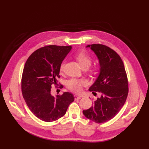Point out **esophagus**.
Returning <instances> with one entry per match:
<instances>
[{"instance_id":"esophagus-1","label":"esophagus","mask_w":149,"mask_h":149,"mask_svg":"<svg viewBox=\"0 0 149 149\" xmlns=\"http://www.w3.org/2000/svg\"><path fill=\"white\" fill-rule=\"evenodd\" d=\"M74 98H75V100H78L81 99V97L79 96V95H74Z\"/></svg>"}]
</instances>
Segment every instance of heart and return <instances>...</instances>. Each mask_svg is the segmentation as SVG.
<instances>
[{"instance_id": "1", "label": "heart", "mask_w": 149, "mask_h": 149, "mask_svg": "<svg viewBox=\"0 0 149 149\" xmlns=\"http://www.w3.org/2000/svg\"><path fill=\"white\" fill-rule=\"evenodd\" d=\"M75 58L79 61V64L83 69L88 68L92 63V57L91 55L86 51L81 50L78 51L75 54ZM65 62L63 61L60 66V69L61 71L63 70L65 68ZM97 66H92L89 68L91 72H95L97 70ZM88 84L87 81L84 79H79L76 78H72L67 81L68 88L74 92L80 93L82 91V88L84 86Z\"/></svg>"}]
</instances>
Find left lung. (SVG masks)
<instances>
[{
    "instance_id": "obj_1",
    "label": "left lung",
    "mask_w": 149,
    "mask_h": 149,
    "mask_svg": "<svg viewBox=\"0 0 149 149\" xmlns=\"http://www.w3.org/2000/svg\"><path fill=\"white\" fill-rule=\"evenodd\" d=\"M87 47L97 55L100 65V75L89 90L94 95L100 93L101 97L83 113L95 123H105L115 116L126 102L129 92L127 74L122 59L114 50L102 44Z\"/></svg>"
}]
</instances>
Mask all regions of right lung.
Here are the masks:
<instances>
[{
  "label": "right lung",
  "mask_w": 149,
  "mask_h": 149,
  "mask_svg": "<svg viewBox=\"0 0 149 149\" xmlns=\"http://www.w3.org/2000/svg\"><path fill=\"white\" fill-rule=\"evenodd\" d=\"M71 46L49 45L35 51L26 60L22 77V92L32 113L40 120L52 122L66 113L74 101L71 93L51 95L52 84L60 78V66ZM61 85L60 88H63Z\"/></svg>",
  "instance_id": "1"
}]
</instances>
